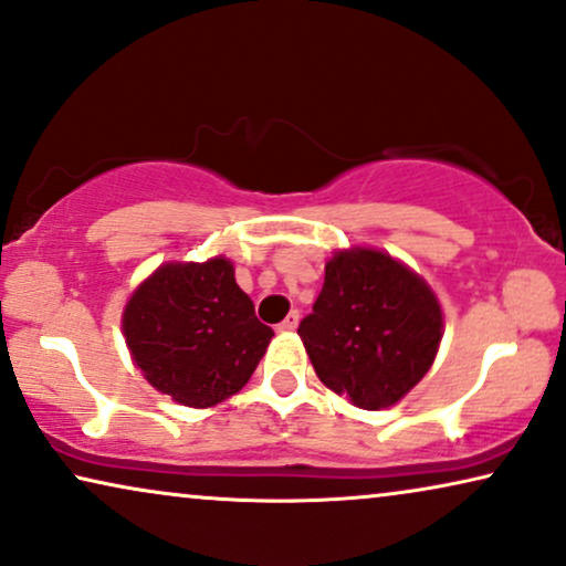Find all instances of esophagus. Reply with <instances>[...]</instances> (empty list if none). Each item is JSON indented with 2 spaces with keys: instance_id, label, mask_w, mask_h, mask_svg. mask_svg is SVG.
I'll return each mask as SVG.
<instances>
[{
  "instance_id": "esophagus-1",
  "label": "esophagus",
  "mask_w": 566,
  "mask_h": 566,
  "mask_svg": "<svg viewBox=\"0 0 566 566\" xmlns=\"http://www.w3.org/2000/svg\"><path fill=\"white\" fill-rule=\"evenodd\" d=\"M296 327H298V312H291L281 324H277V329L281 332H293Z\"/></svg>"
}]
</instances>
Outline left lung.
<instances>
[{
    "instance_id": "8db88e82",
    "label": "left lung",
    "mask_w": 566,
    "mask_h": 566,
    "mask_svg": "<svg viewBox=\"0 0 566 566\" xmlns=\"http://www.w3.org/2000/svg\"><path fill=\"white\" fill-rule=\"evenodd\" d=\"M298 335L319 381L360 409L397 405L428 374L443 337L436 293L405 262L370 247L327 260Z\"/></svg>"
}]
</instances>
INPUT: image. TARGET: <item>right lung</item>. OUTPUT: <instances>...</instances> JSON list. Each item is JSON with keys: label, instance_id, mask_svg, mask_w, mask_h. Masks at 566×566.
Instances as JSON below:
<instances>
[{"label": "right lung", "instance_id": "obj_1", "mask_svg": "<svg viewBox=\"0 0 566 566\" xmlns=\"http://www.w3.org/2000/svg\"><path fill=\"white\" fill-rule=\"evenodd\" d=\"M123 335L154 389L206 409L250 381L273 329L254 316L234 265L213 258L154 270L123 308Z\"/></svg>", "mask_w": 566, "mask_h": 566}]
</instances>
